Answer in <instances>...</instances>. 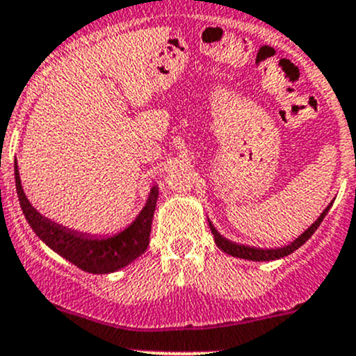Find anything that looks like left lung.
I'll return each instance as SVG.
<instances>
[{"instance_id": "1", "label": "left lung", "mask_w": 356, "mask_h": 356, "mask_svg": "<svg viewBox=\"0 0 356 356\" xmlns=\"http://www.w3.org/2000/svg\"><path fill=\"white\" fill-rule=\"evenodd\" d=\"M331 207H332V201L329 203V207L325 208L324 211H322L321 217H318L317 220H315L314 224H312L310 227H308L307 231L303 232V234L298 236V238L294 239V241H291L289 245L281 246V248H254V246L239 245V243H234V241H229V239H225L224 236H222L220 232H218L217 229L213 227V224H211L210 220H208V225H210V231H211V234H213L215 245L220 248L224 253L231 254V257L245 258V260H251V261H270V260H279V258L288 257V254L293 253V251H296L298 248L303 246L305 243H307L308 239L312 238V234L317 231L318 225L322 224V220H324V217L327 215L329 208H331Z\"/></svg>"}]
</instances>
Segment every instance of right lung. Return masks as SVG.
Wrapping results in <instances>:
<instances>
[{
  "instance_id": "right-lung-1",
  "label": "right lung",
  "mask_w": 356,
  "mask_h": 356,
  "mask_svg": "<svg viewBox=\"0 0 356 356\" xmlns=\"http://www.w3.org/2000/svg\"><path fill=\"white\" fill-rule=\"evenodd\" d=\"M15 186L20 207H22L25 218H27L29 225L35 232V236L81 270L89 272V274L117 272L124 268L125 265L132 264L138 257H141L149 245L152 220L158 200V186L152 188L146 204L139 211L138 217L134 218V222L124 231L108 236V238L86 234V232L63 227V225L56 224V222L49 220L48 217L39 213L25 196L17 160Z\"/></svg>"
}]
</instances>
